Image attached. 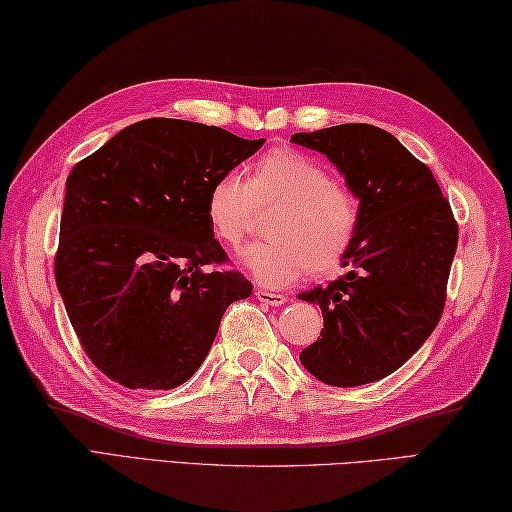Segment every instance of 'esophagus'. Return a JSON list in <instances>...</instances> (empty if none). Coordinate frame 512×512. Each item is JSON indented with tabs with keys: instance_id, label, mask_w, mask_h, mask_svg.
I'll list each match as a JSON object with an SVG mask.
<instances>
[{
	"instance_id": "esophagus-1",
	"label": "esophagus",
	"mask_w": 512,
	"mask_h": 512,
	"mask_svg": "<svg viewBox=\"0 0 512 512\" xmlns=\"http://www.w3.org/2000/svg\"><path fill=\"white\" fill-rule=\"evenodd\" d=\"M255 297L266 303V306H281V303H286V295H277V292H270V290H264V288H257L255 290Z\"/></svg>"
}]
</instances>
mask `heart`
<instances>
[{
    "label": "heart",
    "mask_w": 512,
    "mask_h": 512,
    "mask_svg": "<svg viewBox=\"0 0 512 512\" xmlns=\"http://www.w3.org/2000/svg\"><path fill=\"white\" fill-rule=\"evenodd\" d=\"M277 206L268 239L248 246L244 264L264 286H288L303 273L328 275L341 268L361 231V204L352 189L332 180L321 160L275 147L255 160L246 180L226 171L206 193V222L217 242L237 248L255 209Z\"/></svg>",
    "instance_id": "b5f03b06"
}]
</instances>
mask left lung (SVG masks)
I'll return each mask as SVG.
<instances>
[{
    "mask_svg": "<svg viewBox=\"0 0 512 512\" xmlns=\"http://www.w3.org/2000/svg\"><path fill=\"white\" fill-rule=\"evenodd\" d=\"M290 140L328 156L361 200V231L343 262L350 273L299 295L323 312L321 336L299 358L321 383H374L436 330L458 222L431 169L385 129L347 123Z\"/></svg>",
    "mask_w": 512,
    "mask_h": 512,
    "instance_id": "obj_1",
    "label": "left lung"
}]
</instances>
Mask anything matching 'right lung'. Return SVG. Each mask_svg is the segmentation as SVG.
I'll return each mask as SVG.
<instances>
[{
	"mask_svg": "<svg viewBox=\"0 0 512 512\" xmlns=\"http://www.w3.org/2000/svg\"><path fill=\"white\" fill-rule=\"evenodd\" d=\"M264 145L178 118L125 127L65 182L54 279L85 354L129 389L198 372L253 284L206 222L211 182Z\"/></svg>",
	"mask_w": 512,
	"mask_h": 512,
	"instance_id": "1",
	"label": "right lung"
}]
</instances>
